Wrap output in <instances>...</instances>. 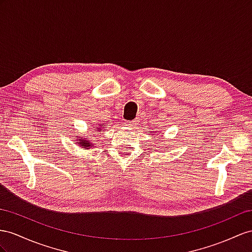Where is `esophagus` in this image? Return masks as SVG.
<instances>
[{
  "instance_id": "34e87169",
  "label": "esophagus",
  "mask_w": 252,
  "mask_h": 252,
  "mask_svg": "<svg viewBox=\"0 0 252 252\" xmlns=\"http://www.w3.org/2000/svg\"><path fill=\"white\" fill-rule=\"evenodd\" d=\"M125 126H130V127L135 126H136V120H126V121L125 122Z\"/></svg>"
}]
</instances>
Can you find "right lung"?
<instances>
[{
  "instance_id": "right-lung-1",
  "label": "right lung",
  "mask_w": 252,
  "mask_h": 252,
  "mask_svg": "<svg viewBox=\"0 0 252 252\" xmlns=\"http://www.w3.org/2000/svg\"><path fill=\"white\" fill-rule=\"evenodd\" d=\"M94 128H99V130H101L100 127H96V126ZM99 130H96V131H99ZM94 143H95V141H94V140H88L86 138H82V140H80V143L77 145H81V147L85 148V149H88V148L90 149L92 147H94Z\"/></svg>"
}]
</instances>
